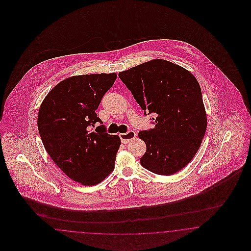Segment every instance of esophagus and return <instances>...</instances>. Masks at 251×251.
<instances>
[{
  "label": "esophagus",
  "instance_id": "1",
  "mask_svg": "<svg viewBox=\"0 0 251 251\" xmlns=\"http://www.w3.org/2000/svg\"><path fill=\"white\" fill-rule=\"evenodd\" d=\"M135 137H136V133L133 130H129L126 133H121L120 134V138L122 140V144L129 143L131 140H133Z\"/></svg>",
  "mask_w": 251,
  "mask_h": 251
}]
</instances>
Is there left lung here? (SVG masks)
<instances>
[{"mask_svg":"<svg viewBox=\"0 0 251 251\" xmlns=\"http://www.w3.org/2000/svg\"><path fill=\"white\" fill-rule=\"evenodd\" d=\"M145 110L154 113V128L142 130L146 145L141 165L158 175H172L196 154L207 127L201 90L188 70L155 59L119 73Z\"/></svg>","mask_w":251,"mask_h":251,"instance_id":"left-lung-1","label":"left lung"}]
</instances>
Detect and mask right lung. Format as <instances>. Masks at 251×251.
Here are the masks:
<instances>
[{
  "label": "right lung",
  "mask_w": 251,
  "mask_h": 251,
  "mask_svg": "<svg viewBox=\"0 0 251 251\" xmlns=\"http://www.w3.org/2000/svg\"><path fill=\"white\" fill-rule=\"evenodd\" d=\"M116 78L115 73L66 78L49 92L38 110L46 151L65 175L84 186L103 181L114 169L120 137L107 134L104 125L92 128L101 122L96 110Z\"/></svg>",
  "instance_id": "add662e5"
}]
</instances>
